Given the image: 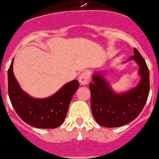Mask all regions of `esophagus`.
I'll return each mask as SVG.
<instances>
[{
    "label": "esophagus",
    "mask_w": 159,
    "mask_h": 159,
    "mask_svg": "<svg viewBox=\"0 0 159 159\" xmlns=\"http://www.w3.org/2000/svg\"><path fill=\"white\" fill-rule=\"evenodd\" d=\"M90 78H91L90 73L87 71H84L79 76V82L80 83V84H83V85L87 84L90 81Z\"/></svg>",
    "instance_id": "34e87169"
}]
</instances>
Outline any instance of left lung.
Returning a JSON list of instances; mask_svg holds the SVG:
<instances>
[{"label":"left lung","mask_w":159,"mask_h":159,"mask_svg":"<svg viewBox=\"0 0 159 159\" xmlns=\"http://www.w3.org/2000/svg\"><path fill=\"white\" fill-rule=\"evenodd\" d=\"M128 59L135 60L139 65L141 81L135 87L116 93L101 74L92 76L93 82L89 84L91 91V107L94 119L100 125L114 128L125 125L136 119L143 109L150 90L149 69L138 50Z\"/></svg>","instance_id":"1"}]
</instances>
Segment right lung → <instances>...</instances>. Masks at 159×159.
I'll use <instances>...</instances> for the list:
<instances>
[{
    "label": "right lung",
    "mask_w": 159,
    "mask_h": 159,
    "mask_svg": "<svg viewBox=\"0 0 159 159\" xmlns=\"http://www.w3.org/2000/svg\"><path fill=\"white\" fill-rule=\"evenodd\" d=\"M12 62L7 72L8 95L18 116L36 128L54 129L61 125L67 116L72 97L80 86L78 80L68 82L47 98L36 99L21 89L12 71Z\"/></svg>",
    "instance_id": "obj_1"
}]
</instances>
